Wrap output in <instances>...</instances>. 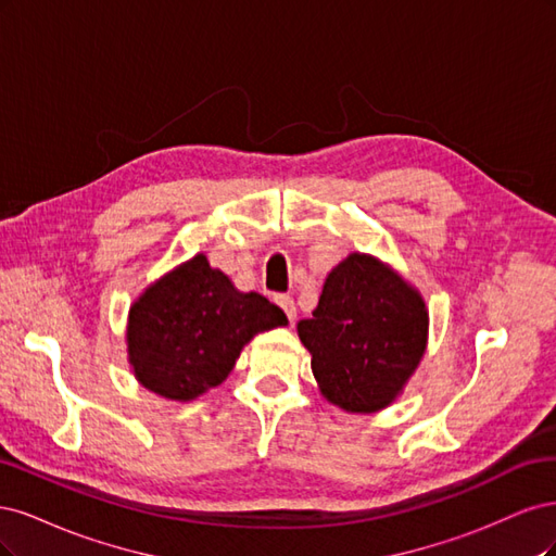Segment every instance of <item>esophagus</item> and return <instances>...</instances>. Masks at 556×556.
<instances>
[{"mask_svg":"<svg viewBox=\"0 0 556 556\" xmlns=\"http://www.w3.org/2000/svg\"><path fill=\"white\" fill-rule=\"evenodd\" d=\"M277 304L283 309V314L289 316L291 324H295V316H298V309H295V302L291 295H277Z\"/></svg>","mask_w":556,"mask_h":556,"instance_id":"34e87169","label":"esophagus"}]
</instances>
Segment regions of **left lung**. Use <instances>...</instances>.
Masks as SVG:
<instances>
[{"label": "left lung", "instance_id": "8db88e82", "mask_svg": "<svg viewBox=\"0 0 556 556\" xmlns=\"http://www.w3.org/2000/svg\"><path fill=\"white\" fill-rule=\"evenodd\" d=\"M429 314L390 265L349 254L328 275L312 318L298 324L320 395L351 414L397 400L422 361Z\"/></svg>", "mask_w": 556, "mask_h": 556}]
</instances>
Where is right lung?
I'll return each instance as SVG.
<instances>
[{
	"mask_svg": "<svg viewBox=\"0 0 556 556\" xmlns=\"http://www.w3.org/2000/svg\"><path fill=\"white\" fill-rule=\"evenodd\" d=\"M289 324L261 293H242L205 254L150 283L129 309L127 353L142 388L191 402L226 381L254 334Z\"/></svg>",
	"mask_w": 556,
	"mask_h": 556,
	"instance_id": "obj_1",
	"label": "right lung"
}]
</instances>
